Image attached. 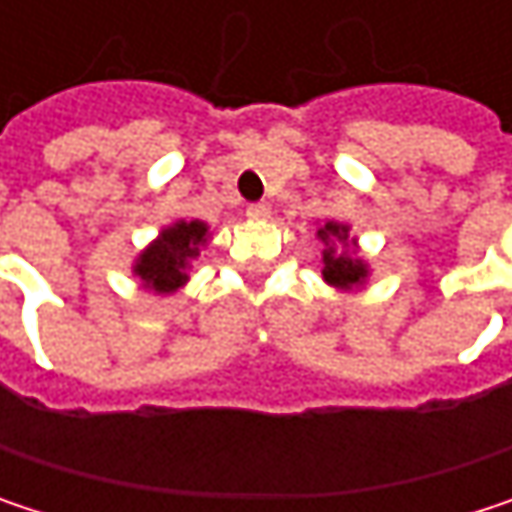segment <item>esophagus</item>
Instances as JSON below:
<instances>
[{
  "label": "esophagus",
  "mask_w": 512,
  "mask_h": 512,
  "mask_svg": "<svg viewBox=\"0 0 512 512\" xmlns=\"http://www.w3.org/2000/svg\"><path fill=\"white\" fill-rule=\"evenodd\" d=\"M269 213H272V210H269V204H263V201L246 207V216H249V219H255V222H266V219H269Z\"/></svg>",
  "instance_id": "obj_1"
}]
</instances>
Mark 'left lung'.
<instances>
[{
    "label": "left lung",
    "mask_w": 512,
    "mask_h": 512,
    "mask_svg": "<svg viewBox=\"0 0 512 512\" xmlns=\"http://www.w3.org/2000/svg\"><path fill=\"white\" fill-rule=\"evenodd\" d=\"M323 243V281L335 290H364L370 278V263L358 255V237L347 222L326 219L317 228Z\"/></svg>",
    "instance_id": "8db88e82"
}]
</instances>
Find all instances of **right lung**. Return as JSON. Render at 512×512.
Returning a JSON list of instances; mask_svg holds the SVG:
<instances>
[{
    "label": "right lung",
    "instance_id": "add662e5",
    "mask_svg": "<svg viewBox=\"0 0 512 512\" xmlns=\"http://www.w3.org/2000/svg\"><path fill=\"white\" fill-rule=\"evenodd\" d=\"M210 225L201 219H177L165 225L133 260L139 287L154 296H174L186 281L192 260L210 243Z\"/></svg>",
    "mask_w": 512,
    "mask_h": 512
}]
</instances>
